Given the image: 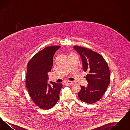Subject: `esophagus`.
Returning a JSON list of instances; mask_svg holds the SVG:
<instances>
[{
	"instance_id": "obj_1",
	"label": "esophagus",
	"mask_w": 130,
	"mask_h": 130,
	"mask_svg": "<svg viewBox=\"0 0 130 130\" xmlns=\"http://www.w3.org/2000/svg\"><path fill=\"white\" fill-rule=\"evenodd\" d=\"M67 83L69 85H73L74 83V81H68L67 82Z\"/></svg>"
}]
</instances>
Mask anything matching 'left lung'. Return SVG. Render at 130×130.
Segmentation results:
<instances>
[{"label": "left lung", "instance_id": "8db88e82", "mask_svg": "<svg viewBox=\"0 0 130 130\" xmlns=\"http://www.w3.org/2000/svg\"><path fill=\"white\" fill-rule=\"evenodd\" d=\"M74 49L80 56L83 70L88 73L85 77L88 84L81 87L79 99L87 103L93 104L104 94L110 81V72L103 56L91 50L79 46Z\"/></svg>", "mask_w": 130, "mask_h": 130}]
</instances>
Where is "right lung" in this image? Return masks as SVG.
<instances>
[{"label":"right lung","instance_id":"obj_1","mask_svg":"<svg viewBox=\"0 0 130 130\" xmlns=\"http://www.w3.org/2000/svg\"><path fill=\"white\" fill-rule=\"evenodd\" d=\"M59 46L45 48L34 56L28 62L26 85L31 99L38 107L48 110L59 100L62 83L51 81L49 76L53 65V56Z\"/></svg>","mask_w":130,"mask_h":130}]
</instances>
